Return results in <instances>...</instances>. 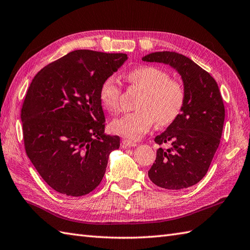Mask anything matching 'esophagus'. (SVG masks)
I'll use <instances>...</instances> for the list:
<instances>
[{
  "instance_id": "obj_1",
  "label": "esophagus",
  "mask_w": 250,
  "mask_h": 250,
  "mask_svg": "<svg viewBox=\"0 0 250 250\" xmlns=\"http://www.w3.org/2000/svg\"><path fill=\"white\" fill-rule=\"evenodd\" d=\"M122 144H123V147H135L137 146V143L134 141H130V140H123L122 141Z\"/></svg>"
}]
</instances>
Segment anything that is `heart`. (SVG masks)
<instances>
[{
    "mask_svg": "<svg viewBox=\"0 0 250 250\" xmlns=\"http://www.w3.org/2000/svg\"><path fill=\"white\" fill-rule=\"evenodd\" d=\"M127 78L131 85L142 91L137 111L111 122L114 134L131 140L140 139L156 122L160 127L171 125L181 115L186 102L183 83L171 79L168 71L156 66H139L131 69ZM121 84L114 76L104 78L99 86V99L109 112L120 111Z\"/></svg>",
    "mask_w": 250,
    "mask_h": 250,
    "instance_id": "b5f03b06",
    "label": "heart"
}]
</instances>
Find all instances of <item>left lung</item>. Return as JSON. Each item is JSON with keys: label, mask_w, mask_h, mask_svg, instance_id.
<instances>
[{"label": "left lung", "mask_w": 250, "mask_h": 250, "mask_svg": "<svg viewBox=\"0 0 250 250\" xmlns=\"http://www.w3.org/2000/svg\"><path fill=\"white\" fill-rule=\"evenodd\" d=\"M144 62L171 66L183 80L186 102L181 115L156 136L159 147L156 160L148 170L155 185L170 190H181L200 182L217 151L225 122V106L217 82L193 61L176 52H152Z\"/></svg>", "instance_id": "8db88e82"}]
</instances>
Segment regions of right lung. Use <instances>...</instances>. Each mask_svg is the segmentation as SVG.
<instances>
[{"mask_svg":"<svg viewBox=\"0 0 250 250\" xmlns=\"http://www.w3.org/2000/svg\"><path fill=\"white\" fill-rule=\"evenodd\" d=\"M127 59L75 50L33 79L21 109L25 152L55 191L80 197L101 184L120 137L104 134L99 86Z\"/></svg>","mask_w":250,"mask_h":250,"instance_id":"add662e5","label":"right lung"}]
</instances>
